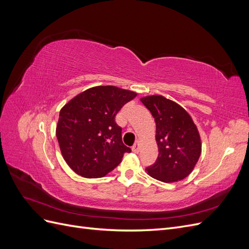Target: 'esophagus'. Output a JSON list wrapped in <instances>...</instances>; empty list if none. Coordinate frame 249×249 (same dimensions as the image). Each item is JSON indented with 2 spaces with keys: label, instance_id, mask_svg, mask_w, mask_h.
I'll return each mask as SVG.
<instances>
[{
  "label": "esophagus",
  "instance_id": "34e87169",
  "mask_svg": "<svg viewBox=\"0 0 249 249\" xmlns=\"http://www.w3.org/2000/svg\"><path fill=\"white\" fill-rule=\"evenodd\" d=\"M132 150H133L134 153H138L139 152V142L138 141L132 146Z\"/></svg>",
  "mask_w": 249,
  "mask_h": 249
}]
</instances>
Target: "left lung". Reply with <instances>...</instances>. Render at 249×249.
<instances>
[{
  "label": "left lung",
  "instance_id": "left-lung-1",
  "mask_svg": "<svg viewBox=\"0 0 249 249\" xmlns=\"http://www.w3.org/2000/svg\"><path fill=\"white\" fill-rule=\"evenodd\" d=\"M156 122L159 155L146 167L148 175L161 182H178L190 175L201 153L199 133L187 111L162 95L141 99Z\"/></svg>",
  "mask_w": 249,
  "mask_h": 249
}]
</instances>
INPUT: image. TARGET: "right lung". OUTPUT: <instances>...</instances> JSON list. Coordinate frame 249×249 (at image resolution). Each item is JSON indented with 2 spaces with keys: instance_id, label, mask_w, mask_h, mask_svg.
Returning a JSON list of instances; mask_svg holds the SVG:
<instances>
[{
  "instance_id": "add662e5",
  "label": "right lung",
  "mask_w": 249,
  "mask_h": 249,
  "mask_svg": "<svg viewBox=\"0 0 249 249\" xmlns=\"http://www.w3.org/2000/svg\"><path fill=\"white\" fill-rule=\"evenodd\" d=\"M137 94L115 86L87 89L60 111L56 135L62 156L79 176L95 178L112 171L131 148L124 144L115 116Z\"/></svg>"
}]
</instances>
